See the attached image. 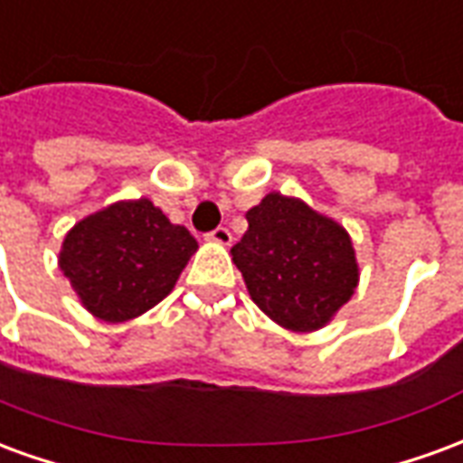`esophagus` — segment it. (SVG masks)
<instances>
[{"label": "esophagus", "instance_id": "34e87169", "mask_svg": "<svg viewBox=\"0 0 463 463\" xmlns=\"http://www.w3.org/2000/svg\"><path fill=\"white\" fill-rule=\"evenodd\" d=\"M205 238H208L211 242H218V245H231V242H232L231 231H228V228H222V225H221V228H215V231L208 232Z\"/></svg>", "mask_w": 463, "mask_h": 463}]
</instances>
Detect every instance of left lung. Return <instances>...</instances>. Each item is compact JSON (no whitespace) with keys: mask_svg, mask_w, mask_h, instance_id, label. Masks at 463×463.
I'll use <instances>...</instances> for the list:
<instances>
[{"mask_svg":"<svg viewBox=\"0 0 463 463\" xmlns=\"http://www.w3.org/2000/svg\"><path fill=\"white\" fill-rule=\"evenodd\" d=\"M231 248L252 302L292 332L325 327L354 295L357 258L340 222L300 198L268 193Z\"/></svg>","mask_w":463,"mask_h":463,"instance_id":"obj_1","label":"left lung"}]
</instances>
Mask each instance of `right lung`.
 Wrapping results in <instances>:
<instances>
[{
	"instance_id": "obj_1",
	"label": "right lung",
	"mask_w": 463,
	"mask_h": 463,
	"mask_svg": "<svg viewBox=\"0 0 463 463\" xmlns=\"http://www.w3.org/2000/svg\"><path fill=\"white\" fill-rule=\"evenodd\" d=\"M198 242L148 198L111 203L66 232L59 252L79 300L94 317L126 322L173 290Z\"/></svg>"
}]
</instances>
